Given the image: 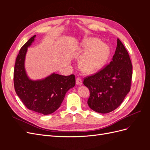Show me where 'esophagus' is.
I'll list each match as a JSON object with an SVG mask.
<instances>
[{"label":"esophagus","mask_w":150,"mask_h":150,"mask_svg":"<svg viewBox=\"0 0 150 150\" xmlns=\"http://www.w3.org/2000/svg\"><path fill=\"white\" fill-rule=\"evenodd\" d=\"M82 84H83L82 79H81V78H79V77H78L76 79V84L78 86H81Z\"/></svg>","instance_id":"esophagus-1"}]
</instances>
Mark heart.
I'll return each instance as SVG.
<instances>
[{
	"label": "heart",
	"instance_id": "obj_1",
	"mask_svg": "<svg viewBox=\"0 0 150 150\" xmlns=\"http://www.w3.org/2000/svg\"><path fill=\"white\" fill-rule=\"evenodd\" d=\"M82 47L89 49L80 59L81 67L86 72H93L101 69L110 56V47L106 44L101 43L99 39L85 40L82 43Z\"/></svg>",
	"mask_w": 150,
	"mask_h": 150
}]
</instances>
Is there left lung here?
I'll return each mask as SVG.
<instances>
[{"instance_id":"8db88e82","label":"left lung","mask_w":150,"mask_h":150,"mask_svg":"<svg viewBox=\"0 0 150 150\" xmlns=\"http://www.w3.org/2000/svg\"><path fill=\"white\" fill-rule=\"evenodd\" d=\"M132 70L128 52L117 38L115 53L110 64L84 78L83 84L90 92L88 100L89 108L103 114L116 110L129 92Z\"/></svg>"}]
</instances>
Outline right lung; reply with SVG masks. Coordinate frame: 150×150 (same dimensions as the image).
<instances>
[{"label": "right lung", "instance_id": "right-lung-1", "mask_svg": "<svg viewBox=\"0 0 150 150\" xmlns=\"http://www.w3.org/2000/svg\"><path fill=\"white\" fill-rule=\"evenodd\" d=\"M35 35L21 47L13 70V84L17 96L29 110L47 115L56 111L64 100L66 93L76 84L75 76L53 73L41 80L30 79L25 70L28 47L34 42Z\"/></svg>", "mask_w": 150, "mask_h": 150}]
</instances>
